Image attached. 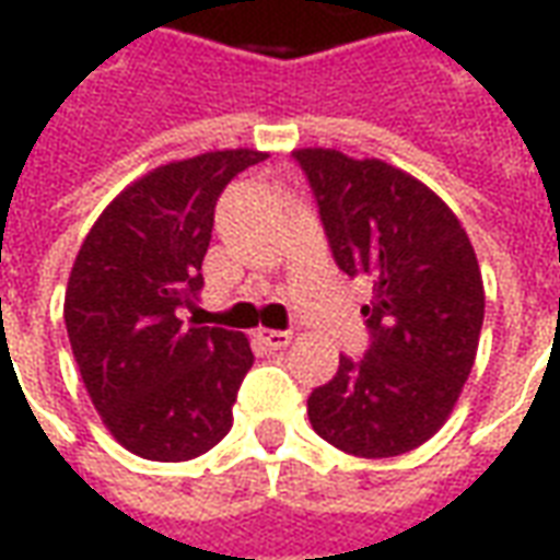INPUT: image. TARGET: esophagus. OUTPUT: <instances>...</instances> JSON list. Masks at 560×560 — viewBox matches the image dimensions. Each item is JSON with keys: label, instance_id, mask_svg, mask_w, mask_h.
Here are the masks:
<instances>
[{"label": "esophagus", "instance_id": "1", "mask_svg": "<svg viewBox=\"0 0 560 560\" xmlns=\"http://www.w3.org/2000/svg\"><path fill=\"white\" fill-rule=\"evenodd\" d=\"M257 339L264 341L269 351H284V348L291 345L293 332H288V329H260Z\"/></svg>", "mask_w": 560, "mask_h": 560}]
</instances>
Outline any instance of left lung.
<instances>
[{
    "instance_id": "obj_1",
    "label": "left lung",
    "mask_w": 560,
    "mask_h": 560,
    "mask_svg": "<svg viewBox=\"0 0 560 560\" xmlns=\"http://www.w3.org/2000/svg\"><path fill=\"white\" fill-rule=\"evenodd\" d=\"M341 272L375 281L363 305L369 351L308 396V420L351 456L389 458L446 422L480 345V264L432 188L377 159L296 149Z\"/></svg>"
}]
</instances>
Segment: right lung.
Masks as SVG:
<instances>
[{
    "mask_svg": "<svg viewBox=\"0 0 560 560\" xmlns=\"http://www.w3.org/2000/svg\"><path fill=\"white\" fill-rule=\"evenodd\" d=\"M264 159L224 149L155 167L80 245L66 291L68 341L95 411L135 456L185 462L231 432L255 353L243 332L183 324L179 308L203 288L215 200Z\"/></svg>",
    "mask_w": 560,
    "mask_h": 560,
    "instance_id": "add662e5",
    "label": "right lung"
}]
</instances>
